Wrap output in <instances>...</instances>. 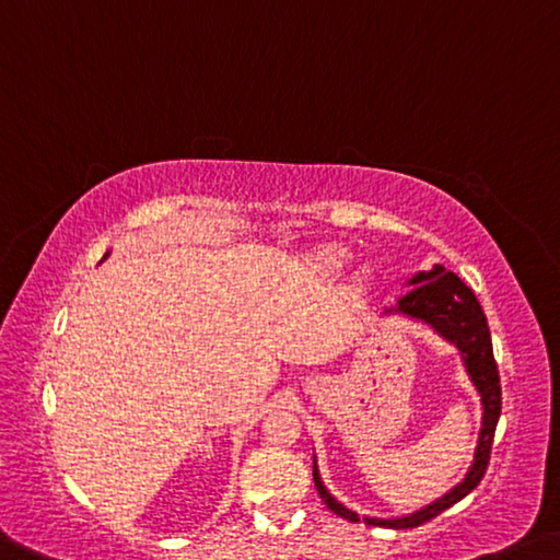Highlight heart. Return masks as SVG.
<instances>
[{
  "instance_id": "1",
  "label": "heart",
  "mask_w": 560,
  "mask_h": 560,
  "mask_svg": "<svg viewBox=\"0 0 560 560\" xmlns=\"http://www.w3.org/2000/svg\"><path fill=\"white\" fill-rule=\"evenodd\" d=\"M351 248H346L341 244H322L308 254V269L322 279L339 277L346 266L351 264Z\"/></svg>"
}]
</instances>
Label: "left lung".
I'll return each instance as SVG.
<instances>
[{
    "instance_id": "8db88e82",
    "label": "left lung",
    "mask_w": 560,
    "mask_h": 560,
    "mask_svg": "<svg viewBox=\"0 0 560 560\" xmlns=\"http://www.w3.org/2000/svg\"><path fill=\"white\" fill-rule=\"evenodd\" d=\"M408 294L396 301V306L384 308L386 314H401L406 318H413V322H421L431 326L441 339L454 343L460 359H464L466 374L476 386L478 396H481L483 416H481V431H478V443L474 464L468 466L464 481L456 483L448 493H443L423 509L408 513V516L398 518H371L363 516L359 518L357 511L346 509L343 503L334 499L331 493L326 491V486L318 476L316 456H314V483L316 491L322 495V501L331 509L336 516H341L351 523H366V526H384V528H416L421 523L436 518L451 505L458 503L464 495H468L474 488L481 483L486 474L488 458H491V443L495 433V423H499L501 416V378H499V366H495L493 359V343H491V331H488V322L481 304L474 296V291L460 281L454 271H446L441 264H433L431 271H419L413 273L411 279L406 281Z\"/></svg>"
}]
</instances>
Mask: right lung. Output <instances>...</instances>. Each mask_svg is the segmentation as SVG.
<instances>
[{
  "mask_svg": "<svg viewBox=\"0 0 560 560\" xmlns=\"http://www.w3.org/2000/svg\"><path fill=\"white\" fill-rule=\"evenodd\" d=\"M106 256H109V252H106V254H104V259H106Z\"/></svg>",
  "mask_w": 560,
  "mask_h": 560,
  "instance_id": "add662e5",
  "label": "right lung"
}]
</instances>
